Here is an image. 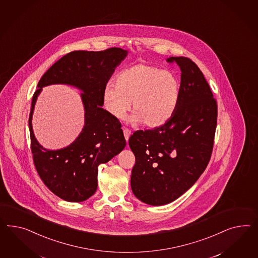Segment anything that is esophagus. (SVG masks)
I'll return each mask as SVG.
<instances>
[{"label": "esophagus", "mask_w": 258, "mask_h": 258, "mask_svg": "<svg viewBox=\"0 0 258 258\" xmlns=\"http://www.w3.org/2000/svg\"><path fill=\"white\" fill-rule=\"evenodd\" d=\"M123 133H124L125 141L127 142L128 139H130V136H131V134H132V132H131L130 130H127V128H124V130H123Z\"/></svg>", "instance_id": "34e87169"}]
</instances>
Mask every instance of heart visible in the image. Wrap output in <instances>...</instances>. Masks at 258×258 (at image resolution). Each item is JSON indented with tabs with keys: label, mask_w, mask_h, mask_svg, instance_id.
<instances>
[{
	"label": "heart",
	"mask_w": 258,
	"mask_h": 258,
	"mask_svg": "<svg viewBox=\"0 0 258 258\" xmlns=\"http://www.w3.org/2000/svg\"><path fill=\"white\" fill-rule=\"evenodd\" d=\"M180 96V83L174 73L160 68L138 63L123 70L116 84L108 83L102 91L106 111L121 119L130 110V121L147 127H159L174 115Z\"/></svg>",
	"instance_id": "1"
}]
</instances>
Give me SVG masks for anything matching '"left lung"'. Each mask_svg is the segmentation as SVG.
Here are the masks:
<instances>
[{
  "label": "left lung",
  "instance_id": "obj_1",
  "mask_svg": "<svg viewBox=\"0 0 258 258\" xmlns=\"http://www.w3.org/2000/svg\"><path fill=\"white\" fill-rule=\"evenodd\" d=\"M167 61L181 71L174 115L159 127L135 132L128 140L135 156L133 195L151 206L172 203L192 187L209 164L216 131V100L202 71L186 57Z\"/></svg>",
  "mask_w": 258,
  "mask_h": 258
}]
</instances>
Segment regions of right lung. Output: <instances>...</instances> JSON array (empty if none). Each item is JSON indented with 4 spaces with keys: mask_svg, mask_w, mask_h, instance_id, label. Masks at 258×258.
Listing matches in <instances>:
<instances>
[{
    "mask_svg": "<svg viewBox=\"0 0 258 258\" xmlns=\"http://www.w3.org/2000/svg\"><path fill=\"white\" fill-rule=\"evenodd\" d=\"M127 55L120 48L85 51L63 56L42 76L32 99L29 115L31 147L36 171L51 192L68 202H83L98 188V165L118 155L125 140L118 119L102 108V91L115 69ZM66 84L82 91L85 125L70 146L49 151L38 143L31 120L41 88Z\"/></svg>",
    "mask_w": 258,
    "mask_h": 258,
    "instance_id": "add662e5",
    "label": "right lung"
}]
</instances>
